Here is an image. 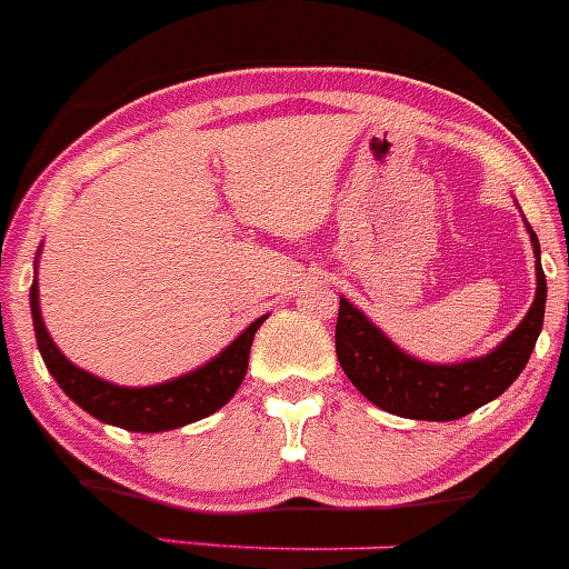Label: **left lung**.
Masks as SVG:
<instances>
[{
    "instance_id": "left-lung-1",
    "label": "left lung",
    "mask_w": 569,
    "mask_h": 569,
    "mask_svg": "<svg viewBox=\"0 0 569 569\" xmlns=\"http://www.w3.org/2000/svg\"><path fill=\"white\" fill-rule=\"evenodd\" d=\"M531 241L537 252V297L531 311L498 350L476 361L453 363V367L417 361L397 350L358 308L341 297L339 319H336V356L352 386L383 411L408 419H431V422L467 417L503 395L526 369L545 319L548 280L539 263V241L533 230Z\"/></svg>"
}]
</instances>
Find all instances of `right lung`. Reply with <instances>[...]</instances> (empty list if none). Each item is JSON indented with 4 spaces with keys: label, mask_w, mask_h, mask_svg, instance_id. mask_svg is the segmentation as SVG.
Returning <instances> with one entry per match:
<instances>
[{
    "label": "right lung",
    "mask_w": 569,
    "mask_h": 569,
    "mask_svg": "<svg viewBox=\"0 0 569 569\" xmlns=\"http://www.w3.org/2000/svg\"><path fill=\"white\" fill-rule=\"evenodd\" d=\"M30 311H32V328H36L38 350H41L43 363L58 380L60 389L91 417L99 422L116 425L124 431L136 433H158L172 431V428H183V425L197 422V419L208 417V413L219 411L236 389L241 386L247 375V361H250L252 336L261 328L263 319H256L228 350L211 363H206L197 372L183 375L178 380H169L161 386H147V389H124V386H113L108 380H99L93 375L82 372L80 367L69 361L63 352L54 347L49 339L47 328H43L41 308H38V283L32 280L30 289Z\"/></svg>",
    "instance_id": "obj_1"
}]
</instances>
